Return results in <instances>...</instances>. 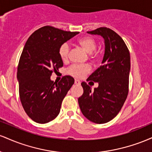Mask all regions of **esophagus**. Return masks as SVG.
Masks as SVG:
<instances>
[{
	"label": "esophagus",
	"mask_w": 152,
	"mask_h": 152,
	"mask_svg": "<svg viewBox=\"0 0 152 152\" xmlns=\"http://www.w3.org/2000/svg\"><path fill=\"white\" fill-rule=\"evenodd\" d=\"M74 83H75V84H76V85H80V84H81V82H80L79 80H77V79H75Z\"/></svg>",
	"instance_id": "1"
}]
</instances>
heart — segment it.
<instances>
[{"mask_svg": "<svg viewBox=\"0 0 152 152\" xmlns=\"http://www.w3.org/2000/svg\"><path fill=\"white\" fill-rule=\"evenodd\" d=\"M78 43L86 53H91L96 47V43L94 38L90 37H83L80 38ZM69 46L68 43H64L59 48V56L63 61H66L69 58ZM91 67L88 65H73L68 69L67 73L76 78L83 77L89 73Z\"/></svg>", "mask_w": 152, "mask_h": 152, "instance_id": "heart-1", "label": "heart"}]
</instances>
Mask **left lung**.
Listing matches in <instances>:
<instances>
[{"mask_svg": "<svg viewBox=\"0 0 152 152\" xmlns=\"http://www.w3.org/2000/svg\"><path fill=\"white\" fill-rule=\"evenodd\" d=\"M87 33L103 37L105 50L102 65L88 78V81L98 83L99 86L91 91V86L82 82L83 94L78 102L87 119L104 124L118 114L126 99L130 53L123 39L111 29L102 27Z\"/></svg>", "mask_w": 152, "mask_h": 152, "instance_id": "1", "label": "left lung"}]
</instances>
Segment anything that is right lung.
<instances>
[{
	"label": "right lung",
	"mask_w": 152,
	"mask_h": 152,
	"mask_svg": "<svg viewBox=\"0 0 152 152\" xmlns=\"http://www.w3.org/2000/svg\"><path fill=\"white\" fill-rule=\"evenodd\" d=\"M78 34L46 26L33 33L26 41L17 72L19 95L26 113L37 123H48L58 116L64 97L74 83L69 76L58 83L50 76L64 65L60 47Z\"/></svg>",
	"instance_id": "right-lung-1"
}]
</instances>
